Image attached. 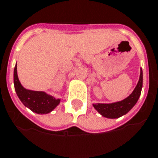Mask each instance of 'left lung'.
<instances>
[{
  "label": "left lung",
  "mask_w": 158,
  "mask_h": 158,
  "mask_svg": "<svg viewBox=\"0 0 158 158\" xmlns=\"http://www.w3.org/2000/svg\"><path fill=\"white\" fill-rule=\"evenodd\" d=\"M143 86V72L140 71V77L139 82L134 89L132 94L124 100L113 103H96L94 104V108L96 109L102 116L108 118H117L125 115L133 108L137 103L140 96L141 89Z\"/></svg>",
  "instance_id": "8db88e82"
}]
</instances>
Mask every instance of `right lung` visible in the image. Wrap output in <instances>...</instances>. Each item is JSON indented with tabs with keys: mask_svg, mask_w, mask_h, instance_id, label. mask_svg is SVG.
<instances>
[{
	"mask_svg": "<svg viewBox=\"0 0 158 158\" xmlns=\"http://www.w3.org/2000/svg\"><path fill=\"white\" fill-rule=\"evenodd\" d=\"M14 84L18 97L26 107L34 113L44 114L50 113L59 103V99H55L44 92L29 90L21 85L17 75V65L14 70Z\"/></svg>",
	"mask_w": 158,
	"mask_h": 158,
	"instance_id": "obj_1",
	"label": "right lung"
}]
</instances>
